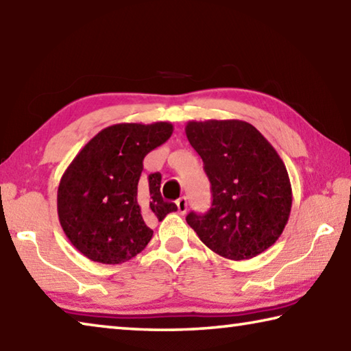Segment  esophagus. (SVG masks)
<instances>
[{"mask_svg":"<svg viewBox=\"0 0 351 351\" xmlns=\"http://www.w3.org/2000/svg\"><path fill=\"white\" fill-rule=\"evenodd\" d=\"M176 205H177V210H179L180 214H186V211H188V199L186 197H180L176 202Z\"/></svg>","mask_w":351,"mask_h":351,"instance_id":"34e87169","label":"esophagus"}]
</instances>
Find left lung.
Segmentation results:
<instances>
[{
  "label": "left lung",
  "mask_w": 351,
  "mask_h": 351,
  "mask_svg": "<svg viewBox=\"0 0 351 351\" xmlns=\"http://www.w3.org/2000/svg\"><path fill=\"white\" fill-rule=\"evenodd\" d=\"M189 143L204 160L213 204L186 222L214 253L245 261L280 237L291 213V183L284 162L257 129L242 120L188 121Z\"/></svg>",
  "instance_id": "8db88e82"
}]
</instances>
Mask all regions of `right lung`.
I'll return each mask as SVG.
<instances>
[{"label": "right lung", "instance_id": "obj_1", "mask_svg": "<svg viewBox=\"0 0 351 351\" xmlns=\"http://www.w3.org/2000/svg\"><path fill=\"white\" fill-rule=\"evenodd\" d=\"M172 131L169 121L117 123L92 137L66 168L57 193L60 225L88 259L109 265L132 259L154 234L147 220L177 211L160 194V172L140 179L146 154Z\"/></svg>", "mask_w": 351, "mask_h": 351}]
</instances>
